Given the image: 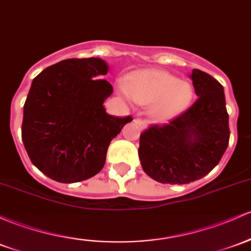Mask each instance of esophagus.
Listing matches in <instances>:
<instances>
[{"label":"esophagus","mask_w":251,"mask_h":251,"mask_svg":"<svg viewBox=\"0 0 251 251\" xmlns=\"http://www.w3.org/2000/svg\"><path fill=\"white\" fill-rule=\"evenodd\" d=\"M134 121H136L137 125H139V127L142 128V130H147V128H148V124H147V121L140 120V119H136Z\"/></svg>","instance_id":"1"}]
</instances>
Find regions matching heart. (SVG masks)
Masks as SVG:
<instances>
[{"mask_svg":"<svg viewBox=\"0 0 251 251\" xmlns=\"http://www.w3.org/2000/svg\"><path fill=\"white\" fill-rule=\"evenodd\" d=\"M127 100L150 106V115L158 123L175 119L191 106L194 98L192 84L162 70H138L118 84Z\"/></svg>","mask_w":251,"mask_h":251,"instance_id":"b5f03b06","label":"heart"}]
</instances>
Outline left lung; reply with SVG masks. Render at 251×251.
Returning <instances> with one entry per match:
<instances>
[{
  "label": "left lung",
  "mask_w": 251,
  "mask_h": 251,
  "mask_svg": "<svg viewBox=\"0 0 251 251\" xmlns=\"http://www.w3.org/2000/svg\"><path fill=\"white\" fill-rule=\"evenodd\" d=\"M198 100L174 120L140 134L142 168L161 183L184 184L207 175L224 155L230 138L223 85L193 69L189 75Z\"/></svg>",
  "instance_id": "8db88e82"
}]
</instances>
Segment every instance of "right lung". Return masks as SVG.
<instances>
[{"label": "right lung", "mask_w": 251, "mask_h": 251, "mask_svg": "<svg viewBox=\"0 0 251 251\" xmlns=\"http://www.w3.org/2000/svg\"><path fill=\"white\" fill-rule=\"evenodd\" d=\"M101 58L65 59L33 79L24 106L23 142L34 164L57 182L74 183L98 174L107 149L131 117L107 114L113 93Z\"/></svg>", "instance_id": "right-lung-1"}]
</instances>
